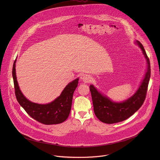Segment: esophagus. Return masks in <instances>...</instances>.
<instances>
[{"label":"esophagus","mask_w":160,"mask_h":160,"mask_svg":"<svg viewBox=\"0 0 160 160\" xmlns=\"http://www.w3.org/2000/svg\"><path fill=\"white\" fill-rule=\"evenodd\" d=\"M92 77L90 75H88V74H86V75H84L82 78H81V79L85 83H89L90 82H91L92 81Z\"/></svg>","instance_id":"esophagus-1"}]
</instances>
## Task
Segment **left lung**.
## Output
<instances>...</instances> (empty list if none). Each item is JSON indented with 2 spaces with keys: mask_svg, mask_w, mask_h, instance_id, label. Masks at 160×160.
<instances>
[{
  "mask_svg": "<svg viewBox=\"0 0 160 160\" xmlns=\"http://www.w3.org/2000/svg\"><path fill=\"white\" fill-rule=\"evenodd\" d=\"M136 43L147 59L148 68L141 85L133 96L125 102L115 103L97 91L93 85L90 86L94 113L97 118L104 123L113 124L126 120L134 114L145 101L151 74L150 63L143 46L138 41Z\"/></svg>",
  "mask_w": 160,
  "mask_h": 160,
  "instance_id": "obj_1",
  "label": "left lung"
}]
</instances>
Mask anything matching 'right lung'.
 Here are the masks:
<instances>
[{"instance_id":"1","label":"right lung","mask_w":160,"mask_h":160,"mask_svg":"<svg viewBox=\"0 0 160 160\" xmlns=\"http://www.w3.org/2000/svg\"><path fill=\"white\" fill-rule=\"evenodd\" d=\"M15 63V60L12 69L15 93L17 101L26 112L37 121L46 125L64 122L70 113L73 93L78 86L79 79L69 83L61 95L52 102L45 105L32 103L26 99L20 90L16 77Z\"/></svg>"}]
</instances>
